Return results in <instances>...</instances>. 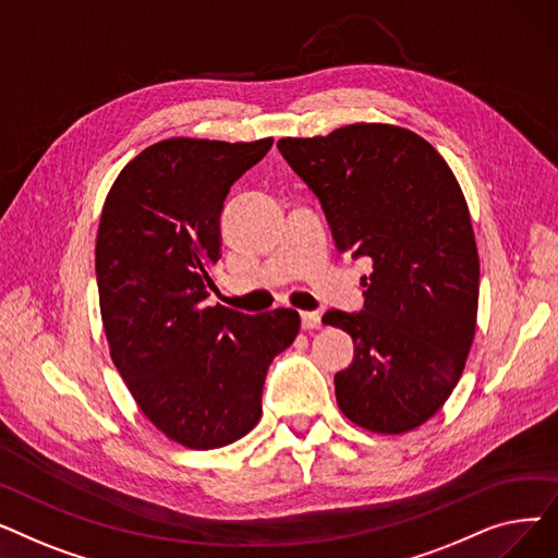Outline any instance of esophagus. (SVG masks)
I'll use <instances>...</instances> for the list:
<instances>
[{
    "instance_id": "obj_1",
    "label": "esophagus",
    "mask_w": 558,
    "mask_h": 558,
    "mask_svg": "<svg viewBox=\"0 0 558 558\" xmlns=\"http://www.w3.org/2000/svg\"><path fill=\"white\" fill-rule=\"evenodd\" d=\"M301 324L305 330H314L320 326V316L318 312H301Z\"/></svg>"
}]
</instances>
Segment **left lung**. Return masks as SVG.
<instances>
[{
    "label": "left lung",
    "mask_w": 558,
    "mask_h": 558,
    "mask_svg": "<svg viewBox=\"0 0 558 558\" xmlns=\"http://www.w3.org/2000/svg\"><path fill=\"white\" fill-rule=\"evenodd\" d=\"M278 149L320 201L337 248L373 262L364 307L324 314L355 343L335 375L339 409L377 434L423 425L457 387L477 326L480 255L452 169L391 124L282 137Z\"/></svg>",
    "instance_id": "obj_1"
}]
</instances>
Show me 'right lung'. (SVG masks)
I'll return each instance as SVG.
<instances>
[{
	"label": "right lung",
	"instance_id": "right-lung-1",
	"mask_svg": "<svg viewBox=\"0 0 558 558\" xmlns=\"http://www.w3.org/2000/svg\"><path fill=\"white\" fill-rule=\"evenodd\" d=\"M274 140L171 137L112 183L97 232V284L112 364L171 441L210 450L262 416L269 364L299 335L296 310L208 307L223 201Z\"/></svg>",
	"mask_w": 558,
	"mask_h": 558
}]
</instances>
